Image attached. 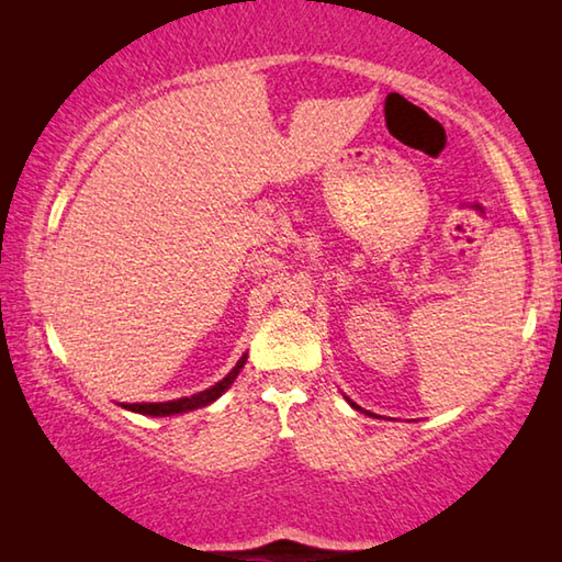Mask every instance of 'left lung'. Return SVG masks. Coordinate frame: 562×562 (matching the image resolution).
Wrapping results in <instances>:
<instances>
[{"label": "left lung", "mask_w": 562, "mask_h": 562, "mask_svg": "<svg viewBox=\"0 0 562 562\" xmlns=\"http://www.w3.org/2000/svg\"><path fill=\"white\" fill-rule=\"evenodd\" d=\"M347 402H349V398H347ZM349 404H351V406H355V408H359V406H357V404H355V402H349Z\"/></svg>", "instance_id": "left-lung-1"}]
</instances>
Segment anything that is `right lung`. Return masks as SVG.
I'll use <instances>...</instances> for the list:
<instances>
[{"label": "right lung", "instance_id": "1", "mask_svg": "<svg viewBox=\"0 0 562 562\" xmlns=\"http://www.w3.org/2000/svg\"><path fill=\"white\" fill-rule=\"evenodd\" d=\"M245 361H247V355H243L240 359H237V364L215 386L205 389V392H198L193 396H183V398H176V402H160V404H121V406L128 408V412L146 414V416H173V414L193 412V408H201V406L213 404L217 396H223L225 389H231V384L235 382V376L240 374V369L245 367Z\"/></svg>", "mask_w": 562, "mask_h": 562}]
</instances>
